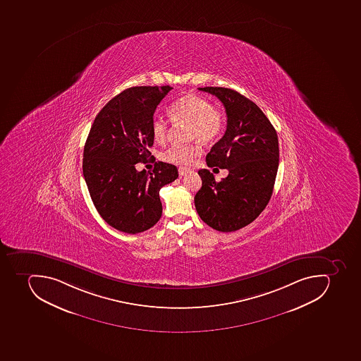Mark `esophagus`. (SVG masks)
<instances>
[{"instance_id":"esophagus-1","label":"esophagus","mask_w":361,"mask_h":361,"mask_svg":"<svg viewBox=\"0 0 361 361\" xmlns=\"http://www.w3.org/2000/svg\"><path fill=\"white\" fill-rule=\"evenodd\" d=\"M189 169L185 168H179V174L180 176H185V174L189 173Z\"/></svg>"}]
</instances>
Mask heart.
Masks as SVG:
<instances>
[{
  "instance_id": "heart-1",
  "label": "heart",
  "mask_w": 361,
  "mask_h": 361,
  "mask_svg": "<svg viewBox=\"0 0 361 361\" xmlns=\"http://www.w3.org/2000/svg\"><path fill=\"white\" fill-rule=\"evenodd\" d=\"M170 116L174 123H189V138L202 142L216 140L225 127V116L219 107L204 96L187 94L170 105ZM154 140L163 144L169 135V123L161 116H154L150 124ZM202 154L200 145H173L161 154V159L169 163L189 166Z\"/></svg>"
}]
</instances>
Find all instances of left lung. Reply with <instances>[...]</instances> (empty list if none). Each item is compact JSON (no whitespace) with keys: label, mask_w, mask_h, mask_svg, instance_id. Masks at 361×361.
Instances as JSON below:
<instances>
[{"label":"left lung","mask_w":361,"mask_h":361,"mask_svg":"<svg viewBox=\"0 0 361 361\" xmlns=\"http://www.w3.org/2000/svg\"><path fill=\"white\" fill-rule=\"evenodd\" d=\"M222 102L228 116L224 136L206 156L209 168L228 169L219 182L206 169L195 196L200 219L214 230L237 231L259 216L271 200L279 169V139L263 111L240 92L223 87L198 88Z\"/></svg>","instance_id":"1"}]
</instances>
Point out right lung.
Listing matches in <instances>:
<instances>
[{"label":"right lung","instance_id":"obj_1","mask_svg":"<svg viewBox=\"0 0 361 361\" xmlns=\"http://www.w3.org/2000/svg\"><path fill=\"white\" fill-rule=\"evenodd\" d=\"M171 90H123L99 111L87 137L82 173L92 202L107 224L124 233H140L159 222V190L179 176L176 166L164 161H155L153 171L136 170L150 156V124Z\"/></svg>","mask_w":361,"mask_h":361}]
</instances>
